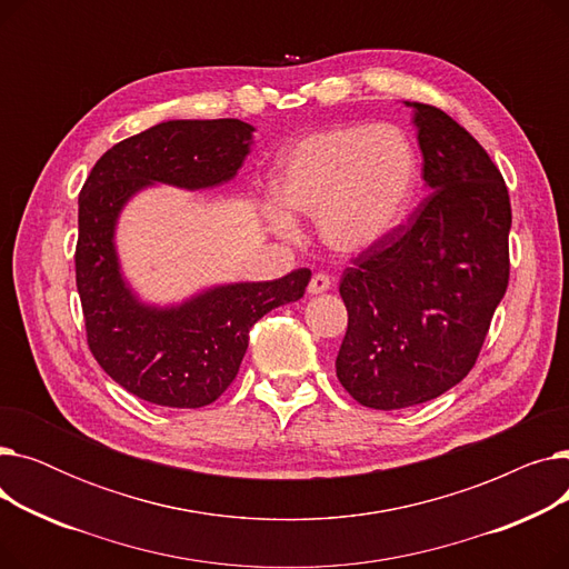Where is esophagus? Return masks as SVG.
Wrapping results in <instances>:
<instances>
[{
	"mask_svg": "<svg viewBox=\"0 0 569 569\" xmlns=\"http://www.w3.org/2000/svg\"><path fill=\"white\" fill-rule=\"evenodd\" d=\"M330 286H332V279L327 277V274H313L311 277V281H309V292L311 295H320V292H325V290H330Z\"/></svg>",
	"mask_w": 569,
	"mask_h": 569,
	"instance_id": "obj_1",
	"label": "esophagus"
}]
</instances>
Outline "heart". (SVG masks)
Wrapping results in <instances>:
<instances>
[{
  "instance_id": "b5f03b06",
  "label": "heart",
  "mask_w": 569,
  "mask_h": 569,
  "mask_svg": "<svg viewBox=\"0 0 569 569\" xmlns=\"http://www.w3.org/2000/svg\"><path fill=\"white\" fill-rule=\"evenodd\" d=\"M417 182V154L392 124L316 131L279 157L269 179L274 202L292 214L318 219L327 244L360 253L403 219ZM283 237L297 226L283 212L269 214Z\"/></svg>"
}]
</instances>
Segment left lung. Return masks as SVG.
I'll use <instances>...</instances> for the list:
<instances>
[{"label":"left lung","instance_id":"left-lung-1","mask_svg":"<svg viewBox=\"0 0 569 569\" xmlns=\"http://www.w3.org/2000/svg\"><path fill=\"white\" fill-rule=\"evenodd\" d=\"M415 108L429 196L339 283L337 378L367 408L431 401L475 367L510 283L512 207L485 147L436 106Z\"/></svg>","mask_w":569,"mask_h":569}]
</instances>
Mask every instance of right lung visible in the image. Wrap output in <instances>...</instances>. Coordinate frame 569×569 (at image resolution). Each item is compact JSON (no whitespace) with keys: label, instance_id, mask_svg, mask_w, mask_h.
<instances>
[{"label":"right lung","instance_id":"1","mask_svg":"<svg viewBox=\"0 0 569 569\" xmlns=\"http://www.w3.org/2000/svg\"><path fill=\"white\" fill-rule=\"evenodd\" d=\"M253 127L239 119H172L110 147L78 198L76 286L87 346L101 369L133 397L166 408H202L234 380L249 330L305 295L311 269L260 283L217 286L157 309L136 300L112 244L124 202L152 182L207 189L242 168Z\"/></svg>","mask_w":569,"mask_h":569}]
</instances>
